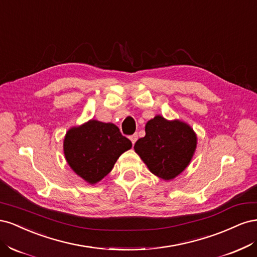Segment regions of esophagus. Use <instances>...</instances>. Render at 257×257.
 Returning <instances> with one entry per match:
<instances>
[{
  "instance_id": "34e87169",
  "label": "esophagus",
  "mask_w": 257,
  "mask_h": 257,
  "mask_svg": "<svg viewBox=\"0 0 257 257\" xmlns=\"http://www.w3.org/2000/svg\"><path fill=\"white\" fill-rule=\"evenodd\" d=\"M130 139H131L132 144L135 145L136 141H137V139H138V135H137V134H133V135H132V136H130Z\"/></svg>"
}]
</instances>
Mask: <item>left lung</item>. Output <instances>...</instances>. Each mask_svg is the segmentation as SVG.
<instances>
[{
    "instance_id": "8db88e82",
    "label": "left lung",
    "mask_w": 257,
    "mask_h": 257,
    "mask_svg": "<svg viewBox=\"0 0 257 257\" xmlns=\"http://www.w3.org/2000/svg\"><path fill=\"white\" fill-rule=\"evenodd\" d=\"M146 136L134 146L150 172L165 181L173 180L189 166L197 147V135L181 120L169 121L160 114L146 124Z\"/></svg>"
}]
</instances>
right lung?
<instances>
[{
	"instance_id": "add662e5",
	"label": "right lung",
	"mask_w": 257,
	"mask_h": 257,
	"mask_svg": "<svg viewBox=\"0 0 257 257\" xmlns=\"http://www.w3.org/2000/svg\"><path fill=\"white\" fill-rule=\"evenodd\" d=\"M131 148V141L118 126L94 119L69 128L63 142L67 164L89 184L109 174L120 155Z\"/></svg>"
}]
</instances>
